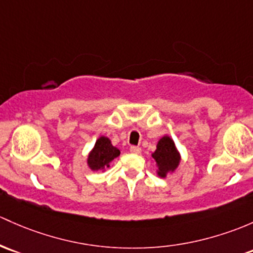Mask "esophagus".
<instances>
[{"label":"esophagus","mask_w":253,"mask_h":253,"mask_svg":"<svg viewBox=\"0 0 253 253\" xmlns=\"http://www.w3.org/2000/svg\"><path fill=\"white\" fill-rule=\"evenodd\" d=\"M129 151H131L132 154H140L142 149H140L139 147H134V145H132V147L129 148Z\"/></svg>","instance_id":"34e87169"}]
</instances>
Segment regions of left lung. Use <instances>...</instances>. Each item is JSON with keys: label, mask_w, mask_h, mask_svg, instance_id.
Wrapping results in <instances>:
<instances>
[{"label": "left lung", "mask_w": 253, "mask_h": 253, "mask_svg": "<svg viewBox=\"0 0 253 253\" xmlns=\"http://www.w3.org/2000/svg\"><path fill=\"white\" fill-rule=\"evenodd\" d=\"M153 158L158 164V173L161 177H166L167 172L173 171L180 160L173 140L169 137H164L159 140L155 153L153 154Z\"/></svg>", "instance_id": "1"}]
</instances>
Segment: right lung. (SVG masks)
Returning <instances> with one entry per match:
<instances>
[{
    "mask_svg": "<svg viewBox=\"0 0 253 253\" xmlns=\"http://www.w3.org/2000/svg\"><path fill=\"white\" fill-rule=\"evenodd\" d=\"M120 150L118 148L113 147L110 140L106 137H100L95 142L94 148L88 156V166L91 169H102L104 167H109V164L118 158Z\"/></svg>",
    "mask_w": 253,
    "mask_h": 253,
    "instance_id": "add662e5",
    "label": "right lung"
}]
</instances>
